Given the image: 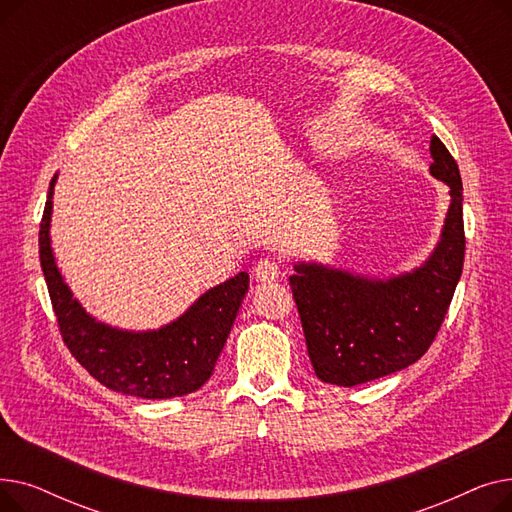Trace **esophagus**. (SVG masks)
Returning <instances> with one entry per match:
<instances>
[{"mask_svg": "<svg viewBox=\"0 0 512 512\" xmlns=\"http://www.w3.org/2000/svg\"><path fill=\"white\" fill-rule=\"evenodd\" d=\"M253 274L259 282H274L276 278L282 276V265L272 257H265L255 263Z\"/></svg>", "mask_w": 512, "mask_h": 512, "instance_id": "1", "label": "esophagus"}]
</instances>
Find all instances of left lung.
Returning <instances> with one entry per match:
<instances>
[{"mask_svg":"<svg viewBox=\"0 0 512 512\" xmlns=\"http://www.w3.org/2000/svg\"><path fill=\"white\" fill-rule=\"evenodd\" d=\"M429 151V172L448 184L450 209L436 251L419 270L369 280L315 263L294 265L288 282L321 382L351 388L384 378L419 361L438 336L465 261L463 182L436 134Z\"/></svg>","mask_w":512,"mask_h":512,"instance_id":"left-lung-1","label":"left lung"}]
</instances>
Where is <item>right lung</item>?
<instances>
[{
	"label": "right lung",
	"instance_id": "right-lung-1",
	"mask_svg": "<svg viewBox=\"0 0 512 512\" xmlns=\"http://www.w3.org/2000/svg\"><path fill=\"white\" fill-rule=\"evenodd\" d=\"M53 176L39 230V259L58 328L72 357L105 388L139 398H174L199 390L213 373L242 297L249 274L226 280L170 326L155 332H124L95 321L62 280L49 245Z\"/></svg>",
	"mask_w": 512,
	"mask_h": 512
}]
</instances>
